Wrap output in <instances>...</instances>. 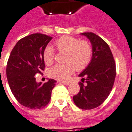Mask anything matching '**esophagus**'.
I'll return each instance as SVG.
<instances>
[{
	"label": "esophagus",
	"mask_w": 132,
	"mask_h": 132,
	"mask_svg": "<svg viewBox=\"0 0 132 132\" xmlns=\"http://www.w3.org/2000/svg\"><path fill=\"white\" fill-rule=\"evenodd\" d=\"M61 84H64V85H66V86H68V85H69L70 82H61Z\"/></svg>",
	"instance_id": "34e87169"
}]
</instances>
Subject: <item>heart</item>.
<instances>
[{
    "instance_id": "1",
    "label": "heart",
    "mask_w": 132,
    "mask_h": 132,
    "mask_svg": "<svg viewBox=\"0 0 132 132\" xmlns=\"http://www.w3.org/2000/svg\"><path fill=\"white\" fill-rule=\"evenodd\" d=\"M55 46L60 52H66L64 64H56L50 68V77L58 80H66L75 69L82 70L88 66L92 56V49L90 44L86 40L71 36H64L55 42ZM54 50L48 45L43 51V59L48 66L54 62Z\"/></svg>"
}]
</instances>
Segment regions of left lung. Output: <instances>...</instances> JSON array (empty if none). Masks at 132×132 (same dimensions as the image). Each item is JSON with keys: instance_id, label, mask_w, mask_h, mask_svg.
Segmentation results:
<instances>
[{"instance_id": "obj_1", "label": "left lung", "mask_w": 132, "mask_h": 132, "mask_svg": "<svg viewBox=\"0 0 132 132\" xmlns=\"http://www.w3.org/2000/svg\"><path fill=\"white\" fill-rule=\"evenodd\" d=\"M90 40L92 56L90 64L79 74L86 84L80 83V90L73 97L75 104L82 110H91L102 104L110 93L116 75V64L108 44L92 32L80 34ZM83 82V81H82Z\"/></svg>"}]
</instances>
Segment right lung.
<instances>
[{"instance_id": "obj_1", "label": "right lung", "mask_w": 132, "mask_h": 132, "mask_svg": "<svg viewBox=\"0 0 132 132\" xmlns=\"http://www.w3.org/2000/svg\"><path fill=\"white\" fill-rule=\"evenodd\" d=\"M52 37L36 33L18 40L6 65V78L12 93L21 105L41 109L48 104L56 80L36 82L35 74H41L45 64L43 51Z\"/></svg>"}]
</instances>
